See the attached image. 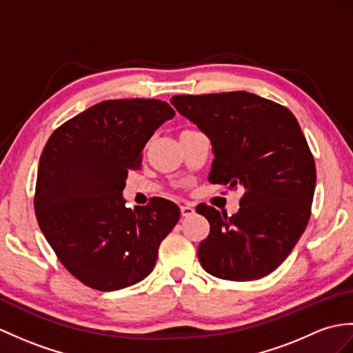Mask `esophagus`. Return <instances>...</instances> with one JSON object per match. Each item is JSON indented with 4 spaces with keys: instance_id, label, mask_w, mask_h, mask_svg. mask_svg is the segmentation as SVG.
<instances>
[{
    "instance_id": "esophagus-1",
    "label": "esophagus",
    "mask_w": 353,
    "mask_h": 353,
    "mask_svg": "<svg viewBox=\"0 0 353 353\" xmlns=\"http://www.w3.org/2000/svg\"><path fill=\"white\" fill-rule=\"evenodd\" d=\"M180 212H182V216H192L195 214V209L191 206V204H183L180 206Z\"/></svg>"
}]
</instances>
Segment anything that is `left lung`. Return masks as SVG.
<instances>
[{
  "mask_svg": "<svg viewBox=\"0 0 353 353\" xmlns=\"http://www.w3.org/2000/svg\"><path fill=\"white\" fill-rule=\"evenodd\" d=\"M171 103L212 143L210 183L242 186L237 214L206 204L210 224L199 247L208 274L251 281L280 266L304 233L316 188V165L290 110L248 92L173 96Z\"/></svg>",
  "mask_w": 353,
  "mask_h": 353,
  "instance_id": "obj_1",
  "label": "left lung"
}]
</instances>
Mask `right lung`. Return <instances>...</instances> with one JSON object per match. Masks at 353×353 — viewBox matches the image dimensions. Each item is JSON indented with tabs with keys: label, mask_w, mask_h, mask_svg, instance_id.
Listing matches in <instances>:
<instances>
[{
	"label": "right lung",
	"mask_w": 353,
	"mask_h": 353,
	"mask_svg": "<svg viewBox=\"0 0 353 353\" xmlns=\"http://www.w3.org/2000/svg\"><path fill=\"white\" fill-rule=\"evenodd\" d=\"M174 110L158 99L105 101L54 130L40 157L34 209L57 257L96 290L129 288L149 275L159 245L180 218L177 204L152 199L125 206L129 170Z\"/></svg>",
	"instance_id": "right-lung-1"
}]
</instances>
